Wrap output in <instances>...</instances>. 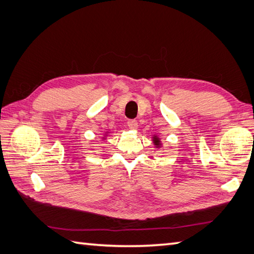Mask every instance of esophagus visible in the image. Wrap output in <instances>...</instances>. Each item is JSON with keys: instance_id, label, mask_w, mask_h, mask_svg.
Segmentation results:
<instances>
[{"instance_id": "34e87169", "label": "esophagus", "mask_w": 254, "mask_h": 254, "mask_svg": "<svg viewBox=\"0 0 254 254\" xmlns=\"http://www.w3.org/2000/svg\"><path fill=\"white\" fill-rule=\"evenodd\" d=\"M127 126L130 128H132V130H136V128L138 127V122L136 120H128Z\"/></svg>"}]
</instances>
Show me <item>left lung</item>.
<instances>
[{
  "label": "left lung",
  "instance_id": "1",
  "mask_svg": "<svg viewBox=\"0 0 254 254\" xmlns=\"http://www.w3.org/2000/svg\"><path fill=\"white\" fill-rule=\"evenodd\" d=\"M153 139H154V144L156 145V147H160V139L158 138V136L154 135Z\"/></svg>",
  "mask_w": 254,
  "mask_h": 254
}]
</instances>
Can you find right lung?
<instances>
[{
	"mask_svg": "<svg viewBox=\"0 0 254 254\" xmlns=\"http://www.w3.org/2000/svg\"><path fill=\"white\" fill-rule=\"evenodd\" d=\"M104 138H106V135H105V137H104Z\"/></svg>",
	"mask_w": 254,
	"mask_h": 254,
	"instance_id": "right-lung-1",
	"label": "right lung"
}]
</instances>
